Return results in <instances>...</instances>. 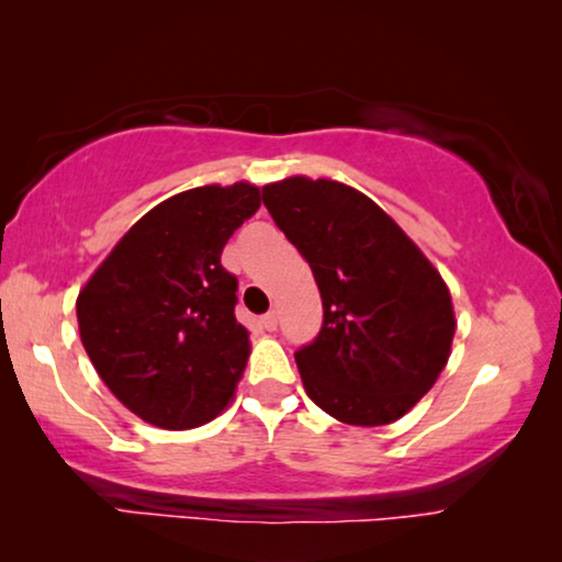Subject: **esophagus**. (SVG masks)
Returning <instances> with one entry per match:
<instances>
[{
    "label": "esophagus",
    "instance_id": "1",
    "mask_svg": "<svg viewBox=\"0 0 562 562\" xmlns=\"http://www.w3.org/2000/svg\"><path fill=\"white\" fill-rule=\"evenodd\" d=\"M260 325H263L268 333H273V329L279 327V314H276V312L263 314V317H260Z\"/></svg>",
    "mask_w": 562,
    "mask_h": 562
}]
</instances>
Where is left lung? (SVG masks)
Returning <instances> with one entry per match:
<instances>
[{"label":"left lung","instance_id":"obj_1","mask_svg":"<svg viewBox=\"0 0 562 562\" xmlns=\"http://www.w3.org/2000/svg\"><path fill=\"white\" fill-rule=\"evenodd\" d=\"M263 204L319 286V335L294 352L329 417L379 427L404 417L450 358L456 314L442 276L358 189L329 179L263 187Z\"/></svg>","mask_w":562,"mask_h":562}]
</instances>
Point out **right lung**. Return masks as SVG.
Listing matches in <instances>:
<instances>
[{"mask_svg": "<svg viewBox=\"0 0 562 562\" xmlns=\"http://www.w3.org/2000/svg\"><path fill=\"white\" fill-rule=\"evenodd\" d=\"M260 206L252 183L181 191L143 214L76 299L97 373L137 417L206 425L235 396L250 356L222 248Z\"/></svg>", "mask_w": 562, "mask_h": 562, "instance_id": "obj_1", "label": "right lung"}]
</instances>
